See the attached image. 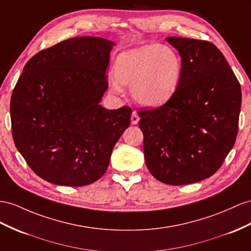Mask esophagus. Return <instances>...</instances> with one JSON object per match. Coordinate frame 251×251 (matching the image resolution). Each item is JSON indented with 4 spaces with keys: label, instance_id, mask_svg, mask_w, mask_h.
Wrapping results in <instances>:
<instances>
[{
    "label": "esophagus",
    "instance_id": "obj_1",
    "mask_svg": "<svg viewBox=\"0 0 251 251\" xmlns=\"http://www.w3.org/2000/svg\"><path fill=\"white\" fill-rule=\"evenodd\" d=\"M139 120H140V118H139L138 113H137L136 111H133L132 114H131V118H130L131 124H132V125H137V124L139 123Z\"/></svg>",
    "mask_w": 251,
    "mask_h": 251
}]
</instances>
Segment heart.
<instances>
[{"label":"heart","mask_w":251,"mask_h":251,"mask_svg":"<svg viewBox=\"0 0 251 251\" xmlns=\"http://www.w3.org/2000/svg\"><path fill=\"white\" fill-rule=\"evenodd\" d=\"M113 92L129 86L139 104L153 107L168 100L181 78L182 64L174 50L158 44L145 46L122 53L114 64Z\"/></svg>","instance_id":"1"}]
</instances>
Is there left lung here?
Instances as JSON below:
<instances>
[{"label":"left lung","mask_w":251,"mask_h":251,"mask_svg":"<svg viewBox=\"0 0 251 251\" xmlns=\"http://www.w3.org/2000/svg\"><path fill=\"white\" fill-rule=\"evenodd\" d=\"M181 56L176 91L163 105L139 110L145 163L166 184L209 178L232 150L239 130L241 85L213 43L168 37Z\"/></svg>","instance_id":"obj_1"}]
</instances>
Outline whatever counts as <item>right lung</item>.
Wrapping results in <instances>:
<instances>
[{
  "label": "right lung",
  "mask_w": 251,
  "mask_h": 251,
  "mask_svg": "<svg viewBox=\"0 0 251 251\" xmlns=\"http://www.w3.org/2000/svg\"><path fill=\"white\" fill-rule=\"evenodd\" d=\"M113 46L100 37L71 38L31 57L19 77L10 99L12 138L46 181L82 187L99 180L130 124V107L100 105Z\"/></svg>",
  "instance_id": "1"
}]
</instances>
